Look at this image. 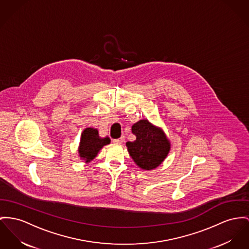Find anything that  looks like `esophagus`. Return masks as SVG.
Segmentation results:
<instances>
[{
    "instance_id": "1",
    "label": "esophagus",
    "mask_w": 249,
    "mask_h": 249,
    "mask_svg": "<svg viewBox=\"0 0 249 249\" xmlns=\"http://www.w3.org/2000/svg\"><path fill=\"white\" fill-rule=\"evenodd\" d=\"M124 137H121L120 139H115V140H113L112 142H113V143L121 144V143H123V142H124Z\"/></svg>"
}]
</instances>
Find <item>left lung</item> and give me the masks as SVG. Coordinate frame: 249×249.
Masks as SVG:
<instances>
[{"label":"left lung","instance_id":"8db88e82","mask_svg":"<svg viewBox=\"0 0 249 249\" xmlns=\"http://www.w3.org/2000/svg\"><path fill=\"white\" fill-rule=\"evenodd\" d=\"M134 142H127L126 146L136 164L143 170H152L160 165L170 151V142L160 128L154 126L147 120L134 124Z\"/></svg>","mask_w":249,"mask_h":249}]
</instances>
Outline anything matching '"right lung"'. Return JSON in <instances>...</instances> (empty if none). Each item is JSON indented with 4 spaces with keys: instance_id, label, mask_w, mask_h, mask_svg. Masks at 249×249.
<instances>
[{
    "instance_id": "obj_1",
    "label": "right lung",
    "mask_w": 249,
    "mask_h": 249,
    "mask_svg": "<svg viewBox=\"0 0 249 249\" xmlns=\"http://www.w3.org/2000/svg\"><path fill=\"white\" fill-rule=\"evenodd\" d=\"M109 142V138H99L97 129L90 127L86 128L81 135L80 146L78 150L79 155L86 160V162H89L97 156V153L104 145L108 144Z\"/></svg>"
}]
</instances>
